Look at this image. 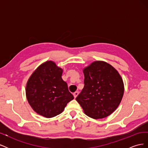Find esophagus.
I'll return each mask as SVG.
<instances>
[{
    "mask_svg": "<svg viewBox=\"0 0 148 148\" xmlns=\"http://www.w3.org/2000/svg\"><path fill=\"white\" fill-rule=\"evenodd\" d=\"M78 94H79L78 91H76V92H75L73 93V96H74V97H75V98L77 97L78 96Z\"/></svg>",
    "mask_w": 148,
    "mask_h": 148,
    "instance_id": "34e87169",
    "label": "esophagus"
}]
</instances>
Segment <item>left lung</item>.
Listing matches in <instances>:
<instances>
[{
	"instance_id": "obj_1",
	"label": "left lung",
	"mask_w": 148,
	"mask_h": 148,
	"mask_svg": "<svg viewBox=\"0 0 148 148\" xmlns=\"http://www.w3.org/2000/svg\"><path fill=\"white\" fill-rule=\"evenodd\" d=\"M84 86L76 100L84 114L94 119L107 117L119 106L124 84L114 66L104 61L93 62L83 70Z\"/></svg>"
}]
</instances>
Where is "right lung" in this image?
Masks as SVG:
<instances>
[{"label": "right lung", "instance_id": "obj_1", "mask_svg": "<svg viewBox=\"0 0 148 148\" xmlns=\"http://www.w3.org/2000/svg\"><path fill=\"white\" fill-rule=\"evenodd\" d=\"M63 69L54 62L40 65L29 77L26 86V96L38 114L52 118L61 114L67 103L74 99L62 78Z\"/></svg>", "mask_w": 148, "mask_h": 148}]
</instances>
